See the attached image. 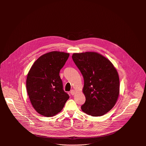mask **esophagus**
Instances as JSON below:
<instances>
[{
	"mask_svg": "<svg viewBox=\"0 0 146 146\" xmlns=\"http://www.w3.org/2000/svg\"><path fill=\"white\" fill-rule=\"evenodd\" d=\"M70 93L71 94V95H74L75 94V91L74 90H71L70 92Z\"/></svg>",
	"mask_w": 146,
	"mask_h": 146,
	"instance_id": "esophagus-1",
	"label": "esophagus"
}]
</instances>
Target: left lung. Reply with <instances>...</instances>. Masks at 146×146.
<instances>
[{"label": "left lung", "instance_id": "left-lung-1", "mask_svg": "<svg viewBox=\"0 0 146 146\" xmlns=\"http://www.w3.org/2000/svg\"><path fill=\"white\" fill-rule=\"evenodd\" d=\"M74 62L83 75L85 102L81 108L92 116H102L116 104L120 93L117 70L111 62L94 52L75 53Z\"/></svg>", "mask_w": 146, "mask_h": 146}]
</instances>
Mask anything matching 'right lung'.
Wrapping results in <instances>:
<instances>
[{
    "instance_id": "right-lung-1",
    "label": "right lung",
    "mask_w": 146,
    "mask_h": 146,
    "mask_svg": "<svg viewBox=\"0 0 146 146\" xmlns=\"http://www.w3.org/2000/svg\"><path fill=\"white\" fill-rule=\"evenodd\" d=\"M70 54L53 51L39 57L29 70L26 89L30 101L39 114L52 117L61 112L69 98L63 90L60 71Z\"/></svg>"
}]
</instances>
